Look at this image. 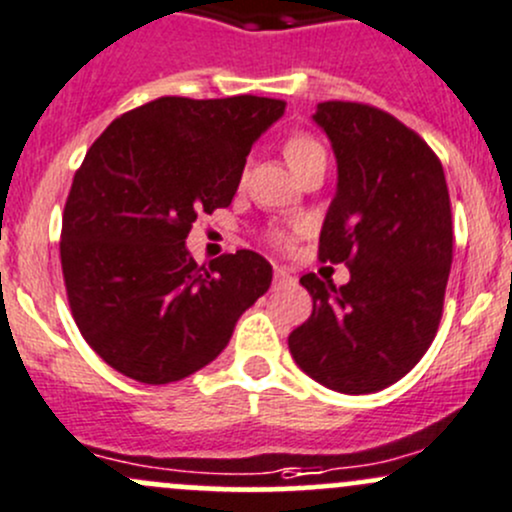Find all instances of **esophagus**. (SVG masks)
Here are the masks:
<instances>
[{"mask_svg": "<svg viewBox=\"0 0 512 512\" xmlns=\"http://www.w3.org/2000/svg\"><path fill=\"white\" fill-rule=\"evenodd\" d=\"M294 282V277L289 274L287 267H274V284H287Z\"/></svg>", "mask_w": 512, "mask_h": 512, "instance_id": "esophagus-1", "label": "esophagus"}]
</instances>
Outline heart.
<instances>
[{
    "label": "heart",
    "mask_w": 512,
    "mask_h": 512,
    "mask_svg": "<svg viewBox=\"0 0 512 512\" xmlns=\"http://www.w3.org/2000/svg\"><path fill=\"white\" fill-rule=\"evenodd\" d=\"M284 159L292 166L294 174H301L311 161L326 159V154L324 147H321L316 139L306 137V134H292V137L284 142ZM289 240H292V233H287V230H272L270 233L272 245H287Z\"/></svg>",
    "instance_id": "heart-1"
}]
</instances>
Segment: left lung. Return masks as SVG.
Masks as SVG:
<instances>
[{"instance_id": "8db88e82", "label": "left lung", "mask_w": 512, "mask_h": 512, "mask_svg": "<svg viewBox=\"0 0 512 512\" xmlns=\"http://www.w3.org/2000/svg\"><path fill=\"white\" fill-rule=\"evenodd\" d=\"M314 122L338 164L319 260L346 262L351 279H299L314 309L289 351L328 390L368 395L405 378L437 336L454 250L449 188L437 154L390 112L328 100Z\"/></svg>"}]
</instances>
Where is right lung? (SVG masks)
<instances>
[{"label": "right lung", "mask_w": 512, "mask_h": 512, "mask_svg": "<svg viewBox=\"0 0 512 512\" xmlns=\"http://www.w3.org/2000/svg\"><path fill=\"white\" fill-rule=\"evenodd\" d=\"M284 100L159 98L117 117L75 171L61 230L73 319L110 368L137 383L184 380L228 346L272 284L252 250L198 267L193 220L228 208L245 159Z\"/></svg>", "instance_id": "1"}]
</instances>
